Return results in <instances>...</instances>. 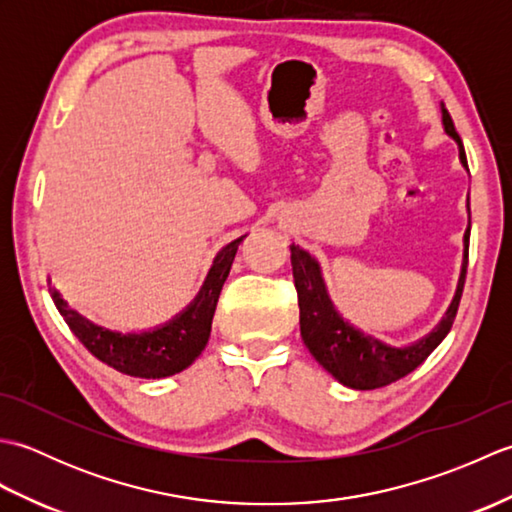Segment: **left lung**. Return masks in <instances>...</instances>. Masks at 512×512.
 <instances>
[{"mask_svg": "<svg viewBox=\"0 0 512 512\" xmlns=\"http://www.w3.org/2000/svg\"><path fill=\"white\" fill-rule=\"evenodd\" d=\"M442 123L447 134L455 138L460 145V160L466 167V154L462 147V138L455 132L451 114L442 110ZM469 237L471 228L464 235V266L462 277L458 284V292L447 312V317L422 341L409 347H391L380 343L374 336H365L363 332L354 330L350 323H345L339 312L334 310L328 297V290L321 279L319 264L314 262L310 253L292 244L290 246V264L292 277H295L297 299H299V325L301 339L306 343L310 354L317 358L328 372L339 380V383L352 389H378L389 383H396L402 376L413 372L424 358H427L436 347L442 343L444 336L449 334L455 321V314L460 308L464 279H466V264H469Z\"/></svg>", "mask_w": 512, "mask_h": 512, "instance_id": "8db88e82", "label": "left lung"}]
</instances>
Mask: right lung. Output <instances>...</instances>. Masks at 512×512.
Listing matches in <instances>:
<instances>
[{
    "label": "right lung",
    "instance_id": "obj_1",
    "mask_svg": "<svg viewBox=\"0 0 512 512\" xmlns=\"http://www.w3.org/2000/svg\"><path fill=\"white\" fill-rule=\"evenodd\" d=\"M239 242H242V237L224 246L222 253L215 257L211 273L191 306L154 332L121 334L105 330L101 325L83 319L79 312H74L54 288L50 295L76 339L105 365L136 378L173 376L187 369L209 343L217 299H220L224 281L231 273Z\"/></svg>",
    "mask_w": 512,
    "mask_h": 512
}]
</instances>
